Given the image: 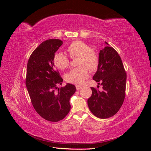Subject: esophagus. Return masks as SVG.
<instances>
[{"instance_id":"34e87169","label":"esophagus","mask_w":151,"mask_h":151,"mask_svg":"<svg viewBox=\"0 0 151 151\" xmlns=\"http://www.w3.org/2000/svg\"><path fill=\"white\" fill-rule=\"evenodd\" d=\"M83 87L81 86H76V89L77 90H79L80 89H81Z\"/></svg>"}]
</instances>
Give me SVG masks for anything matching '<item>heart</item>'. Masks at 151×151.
I'll return each instance as SVG.
<instances>
[{
    "label": "heart",
    "mask_w": 151,
    "mask_h": 151,
    "mask_svg": "<svg viewBox=\"0 0 151 151\" xmlns=\"http://www.w3.org/2000/svg\"><path fill=\"white\" fill-rule=\"evenodd\" d=\"M67 52L72 58L79 57L77 65L65 75V80L68 83L80 85L89 77L90 71L94 72L99 65L98 53L92 50L89 45L80 40L75 41L70 44ZM53 63L58 68L65 70L70 65V59L65 54L57 53L53 57Z\"/></svg>",
    "instance_id": "heart-1"
}]
</instances>
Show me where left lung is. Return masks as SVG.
I'll return each mask as SVG.
<instances>
[{"label": "left lung", "mask_w": 151, "mask_h": 151, "mask_svg": "<svg viewBox=\"0 0 151 151\" xmlns=\"http://www.w3.org/2000/svg\"><path fill=\"white\" fill-rule=\"evenodd\" d=\"M99 57V65L93 80L102 86L103 91L91 87L92 95L88 104L94 116L104 119L115 115L124 101L127 74L120 55L113 47H104Z\"/></svg>", "instance_id": "1"}]
</instances>
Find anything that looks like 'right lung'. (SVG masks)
Segmentation results:
<instances>
[{"label": "right lung", "mask_w": 151, "mask_h": 151, "mask_svg": "<svg viewBox=\"0 0 151 151\" xmlns=\"http://www.w3.org/2000/svg\"><path fill=\"white\" fill-rule=\"evenodd\" d=\"M62 43L58 39L45 41L31 53L27 65L26 86L31 103L40 116L53 122L67 116L70 98L76 91L71 84L56 90L63 79L54 66L53 57Z\"/></svg>", "instance_id": "right-lung-1"}]
</instances>
